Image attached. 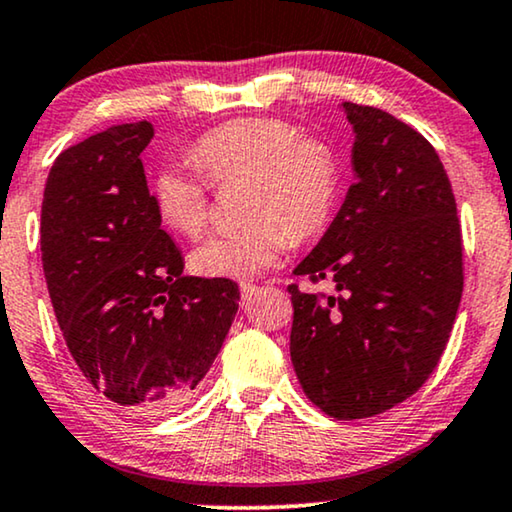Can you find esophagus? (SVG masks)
Returning <instances> with one entry per match:
<instances>
[{
    "mask_svg": "<svg viewBox=\"0 0 512 512\" xmlns=\"http://www.w3.org/2000/svg\"><path fill=\"white\" fill-rule=\"evenodd\" d=\"M258 291H261V286L256 284H249V282H242L240 284V293H242V305H249L251 300L258 296Z\"/></svg>",
    "mask_w": 512,
    "mask_h": 512,
    "instance_id": "34e87169",
    "label": "esophagus"
}]
</instances>
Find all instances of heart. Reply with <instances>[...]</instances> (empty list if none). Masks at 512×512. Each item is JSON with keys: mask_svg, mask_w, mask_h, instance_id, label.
<instances>
[{"mask_svg": "<svg viewBox=\"0 0 512 512\" xmlns=\"http://www.w3.org/2000/svg\"><path fill=\"white\" fill-rule=\"evenodd\" d=\"M209 184L244 181L240 212L247 223L207 237L193 249L191 268L202 277L251 279L272 268L293 240L321 233L340 193V163L319 139L300 137L282 118H237L193 146ZM158 219L184 237L209 221V186L198 174L167 165L153 177Z\"/></svg>", "mask_w": 512, "mask_h": 512, "instance_id": "b5f03b06", "label": "heart"}]
</instances>
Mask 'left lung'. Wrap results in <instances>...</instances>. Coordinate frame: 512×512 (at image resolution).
<instances>
[{"instance_id": "left-lung-1", "label": "left lung", "mask_w": 512, "mask_h": 512, "mask_svg": "<svg viewBox=\"0 0 512 512\" xmlns=\"http://www.w3.org/2000/svg\"><path fill=\"white\" fill-rule=\"evenodd\" d=\"M354 130L340 212L293 275L333 279L338 296L289 286L291 363L335 419L380 415L438 366L464 291L457 202L438 153L387 111L342 102Z\"/></svg>"}]
</instances>
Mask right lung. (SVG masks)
Listing matches in <instances>:
<instances>
[{"label":"right lung","instance_id":"obj_1","mask_svg":"<svg viewBox=\"0 0 512 512\" xmlns=\"http://www.w3.org/2000/svg\"><path fill=\"white\" fill-rule=\"evenodd\" d=\"M149 121L62 151L41 202V263L83 380L132 412H167L207 375L237 314L230 279L184 275L144 177Z\"/></svg>","mask_w":512,"mask_h":512}]
</instances>
